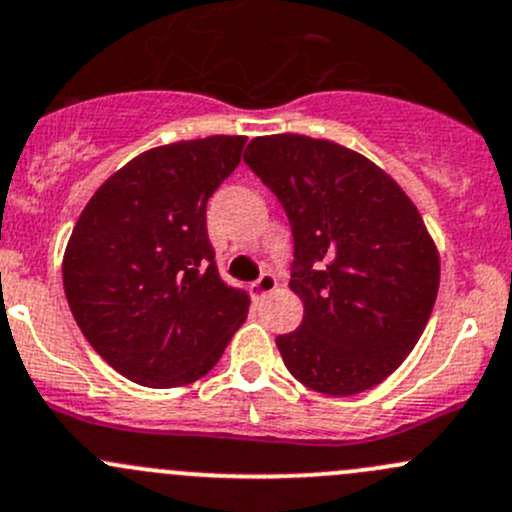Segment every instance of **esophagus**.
Wrapping results in <instances>:
<instances>
[{"instance_id": "34e87169", "label": "esophagus", "mask_w": 512, "mask_h": 512, "mask_svg": "<svg viewBox=\"0 0 512 512\" xmlns=\"http://www.w3.org/2000/svg\"><path fill=\"white\" fill-rule=\"evenodd\" d=\"M276 288H278V278L273 276V273H263L256 283H251V295H254L256 300H261L266 298L268 293L276 291Z\"/></svg>"}]
</instances>
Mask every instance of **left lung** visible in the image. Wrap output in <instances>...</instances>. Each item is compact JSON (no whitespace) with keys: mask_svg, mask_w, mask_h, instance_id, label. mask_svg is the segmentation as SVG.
<instances>
[{"mask_svg":"<svg viewBox=\"0 0 512 512\" xmlns=\"http://www.w3.org/2000/svg\"><path fill=\"white\" fill-rule=\"evenodd\" d=\"M244 160L291 221L288 286L303 300V323L276 337L288 372L330 397L384 382L419 342L439 293V249L416 204L333 140L263 135Z\"/></svg>","mask_w":512,"mask_h":512,"instance_id":"8db88e82","label":"left lung"}]
</instances>
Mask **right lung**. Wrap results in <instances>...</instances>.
<instances>
[{"label": "right lung", "instance_id": "obj_1", "mask_svg": "<svg viewBox=\"0 0 512 512\" xmlns=\"http://www.w3.org/2000/svg\"><path fill=\"white\" fill-rule=\"evenodd\" d=\"M244 135L152 147L88 199L63 254V291L93 350L142 387L204 377L249 313L207 236V202L236 170Z\"/></svg>", "mask_w": 512, "mask_h": 512}]
</instances>
